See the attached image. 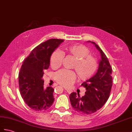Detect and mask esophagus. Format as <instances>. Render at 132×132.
Masks as SVG:
<instances>
[{"label": "esophagus", "mask_w": 132, "mask_h": 132, "mask_svg": "<svg viewBox=\"0 0 132 132\" xmlns=\"http://www.w3.org/2000/svg\"><path fill=\"white\" fill-rule=\"evenodd\" d=\"M65 90L68 93V94H71V93L72 92V89H69V88H65Z\"/></svg>", "instance_id": "obj_1"}]
</instances>
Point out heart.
I'll list each match as a JSON object with an SVG mask.
<instances>
[{"label": "heart", "instance_id": "heart-1", "mask_svg": "<svg viewBox=\"0 0 132 132\" xmlns=\"http://www.w3.org/2000/svg\"><path fill=\"white\" fill-rule=\"evenodd\" d=\"M67 53L76 60L72 65L80 81H85L94 76L98 68L97 60L95 57L89 55V50L85 46L78 45L66 48ZM64 54L62 51H54L50 56V65L53 68H57L62 65ZM76 79L75 72L62 69L54 75V79L59 85L68 87L74 83Z\"/></svg>", "mask_w": 132, "mask_h": 132}]
</instances>
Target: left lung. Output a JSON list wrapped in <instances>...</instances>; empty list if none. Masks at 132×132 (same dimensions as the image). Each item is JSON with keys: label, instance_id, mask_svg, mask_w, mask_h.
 Returning a JSON list of instances; mask_svg holds the SVG:
<instances>
[{"label": "left lung", "instance_id": "obj_1", "mask_svg": "<svg viewBox=\"0 0 132 132\" xmlns=\"http://www.w3.org/2000/svg\"><path fill=\"white\" fill-rule=\"evenodd\" d=\"M94 44L100 51L101 60L96 75L81 85L86 88L84 96L72 92L69 95L72 106L76 112L82 115H90L100 109L110 96L112 85V68L107 56L97 44Z\"/></svg>", "mask_w": 132, "mask_h": 132}]
</instances>
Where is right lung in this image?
<instances>
[{
    "label": "right lung",
    "instance_id": "add662e5",
    "mask_svg": "<svg viewBox=\"0 0 132 132\" xmlns=\"http://www.w3.org/2000/svg\"><path fill=\"white\" fill-rule=\"evenodd\" d=\"M62 39L48 40L31 51L22 64L18 75L19 87L22 98L29 107L36 111H45L53 104L54 88H44V70L50 65L51 54L63 42Z\"/></svg>",
    "mask_w": 132,
    "mask_h": 132
}]
</instances>
